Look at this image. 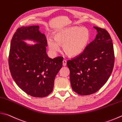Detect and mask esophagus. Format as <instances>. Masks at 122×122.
Listing matches in <instances>:
<instances>
[{
  "label": "esophagus",
  "instance_id": "1",
  "mask_svg": "<svg viewBox=\"0 0 122 122\" xmlns=\"http://www.w3.org/2000/svg\"><path fill=\"white\" fill-rule=\"evenodd\" d=\"M66 60H63V66H66Z\"/></svg>",
  "mask_w": 122,
  "mask_h": 122
}]
</instances>
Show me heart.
<instances>
[{"label":"heart","mask_w":122,"mask_h":122,"mask_svg":"<svg viewBox=\"0 0 122 122\" xmlns=\"http://www.w3.org/2000/svg\"><path fill=\"white\" fill-rule=\"evenodd\" d=\"M90 40L89 30L85 27L71 26L58 31L53 38L47 39L49 48L52 53H56L63 45L64 52L68 56H79L86 49Z\"/></svg>","instance_id":"heart-1"}]
</instances>
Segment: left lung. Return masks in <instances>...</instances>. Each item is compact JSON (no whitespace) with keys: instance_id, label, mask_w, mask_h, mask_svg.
I'll return each mask as SVG.
<instances>
[{"instance_id":"obj_1","label":"left lung","mask_w":122,"mask_h":122,"mask_svg":"<svg viewBox=\"0 0 122 122\" xmlns=\"http://www.w3.org/2000/svg\"><path fill=\"white\" fill-rule=\"evenodd\" d=\"M97 34L79 56L67 62L73 90L80 95L97 92L105 84L113 71L115 56L108 32L94 27Z\"/></svg>"}]
</instances>
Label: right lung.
I'll use <instances>...</instances> for the list:
<instances>
[{
	"label": "right lung",
	"mask_w": 122,
	"mask_h": 122,
	"mask_svg": "<svg viewBox=\"0 0 122 122\" xmlns=\"http://www.w3.org/2000/svg\"><path fill=\"white\" fill-rule=\"evenodd\" d=\"M39 28L33 25L17 30L11 41L8 62L12 77L21 90L31 96L44 97L53 91L63 58L47 56L46 38ZM25 40L36 44L28 45Z\"/></svg>",
	"instance_id": "obj_1"
}]
</instances>
